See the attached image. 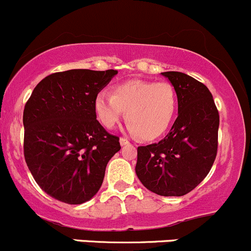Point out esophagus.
<instances>
[{"instance_id": "1", "label": "esophagus", "mask_w": 251, "mask_h": 251, "mask_svg": "<svg viewBox=\"0 0 251 251\" xmlns=\"http://www.w3.org/2000/svg\"><path fill=\"white\" fill-rule=\"evenodd\" d=\"M120 144H121V146H126V145H129V141L126 139H125V137H121Z\"/></svg>"}]
</instances>
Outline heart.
<instances>
[{
  "mask_svg": "<svg viewBox=\"0 0 251 251\" xmlns=\"http://www.w3.org/2000/svg\"><path fill=\"white\" fill-rule=\"evenodd\" d=\"M93 107L104 128H115L126 111V130L144 140H153L171 125L177 96L169 82L130 80L116 86L112 94L106 91L97 93Z\"/></svg>",
  "mask_w": 251,
  "mask_h": 251,
  "instance_id": "b5f03b06",
  "label": "heart"
}]
</instances>
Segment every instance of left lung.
Masks as SVG:
<instances>
[{"label": "left lung", "mask_w": 251, "mask_h": 251, "mask_svg": "<svg viewBox=\"0 0 251 251\" xmlns=\"http://www.w3.org/2000/svg\"><path fill=\"white\" fill-rule=\"evenodd\" d=\"M178 100L171 130L157 144L137 148L140 182L161 196H183L208 175L218 150L219 114L208 88L179 72H164Z\"/></svg>", "instance_id": "left-lung-1"}]
</instances>
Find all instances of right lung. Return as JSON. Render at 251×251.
<instances>
[{
    "mask_svg": "<svg viewBox=\"0 0 251 251\" xmlns=\"http://www.w3.org/2000/svg\"><path fill=\"white\" fill-rule=\"evenodd\" d=\"M117 71L71 69L43 79L24 110V154L37 184L69 204L91 200L107 163L121 150L118 137L97 121L93 101Z\"/></svg>",
    "mask_w": 251,
    "mask_h": 251,
    "instance_id": "add662e5",
    "label": "right lung"
}]
</instances>
